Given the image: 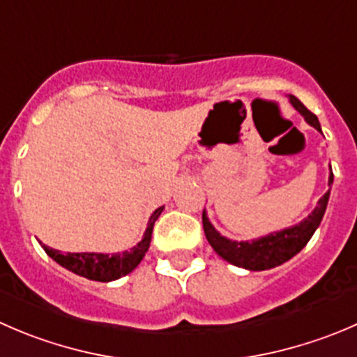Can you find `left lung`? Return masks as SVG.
Masks as SVG:
<instances>
[{
  "instance_id": "1",
  "label": "left lung",
  "mask_w": 357,
  "mask_h": 357,
  "mask_svg": "<svg viewBox=\"0 0 357 357\" xmlns=\"http://www.w3.org/2000/svg\"><path fill=\"white\" fill-rule=\"evenodd\" d=\"M289 102L293 108L303 115L305 122L312 126L321 132L319 120L314 113H310L295 96H289ZM331 169V167H330ZM328 185H333V172H330V179ZM328 199H330V190L324 193L317 202L316 209L309 214L303 221H300L295 227L284 228L281 231H272V234L265 235V237L255 238V241H230V238L223 237L216 228L211 225L207 220L206 211L202 213V225L206 237L209 241L211 248L218 252L223 259L235 266H242L248 271H268L274 266L282 265L284 261L291 259L296 252L302 251L314 235L316 228L319 227L321 220L326 211Z\"/></svg>"
}]
</instances>
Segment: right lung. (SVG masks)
I'll return each instance as SVG.
<instances>
[{"instance_id":"right-lung-1","label":"right lung","mask_w":357,"mask_h":357,"mask_svg":"<svg viewBox=\"0 0 357 357\" xmlns=\"http://www.w3.org/2000/svg\"><path fill=\"white\" fill-rule=\"evenodd\" d=\"M162 211H164V207H158V209L153 211L150 221H148L146 231L143 235V241L137 245H134L130 251L113 252V255H105V252H66V255H62L61 251L48 248L45 244L43 249L59 265L75 272V274L82 275V278L99 282L115 281V279L130 274L139 265L141 259L144 258L148 248H150L153 225L158 220Z\"/></svg>"}]
</instances>
